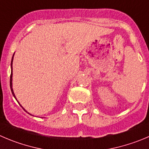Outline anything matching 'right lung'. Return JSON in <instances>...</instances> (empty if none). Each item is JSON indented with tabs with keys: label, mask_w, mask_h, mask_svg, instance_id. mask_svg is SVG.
Masks as SVG:
<instances>
[{
	"label": "right lung",
	"mask_w": 149,
	"mask_h": 149,
	"mask_svg": "<svg viewBox=\"0 0 149 149\" xmlns=\"http://www.w3.org/2000/svg\"><path fill=\"white\" fill-rule=\"evenodd\" d=\"M15 55V54H14ZM14 55H13V57H12V62H11V69H12V72H11V75H10V88H11V91H12V94H13V96H14V97H15V99H16V97H15V93H14V91H13V88H12V74H12V62H13V58H14ZM16 100H17V99H16ZM19 103V102H18ZM19 105L21 106V107H22V106L20 104H19ZM22 108H23V107H22ZM23 110H25V112H27L26 110H25V109L23 108ZM27 113H28V112H27ZM30 114V113H29ZM30 115H31V114H30ZM31 116H32V115H31Z\"/></svg>",
	"instance_id": "add662e5"
}]
</instances>
